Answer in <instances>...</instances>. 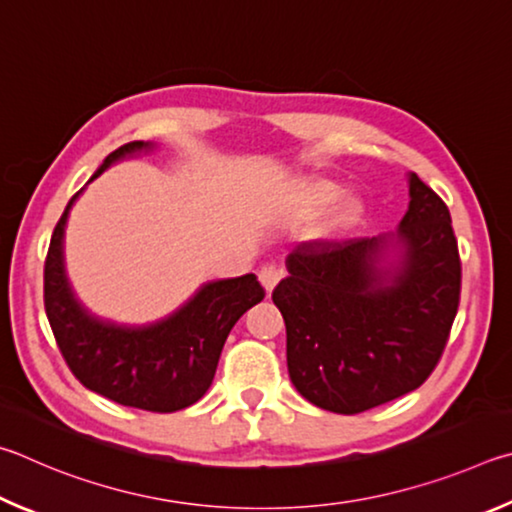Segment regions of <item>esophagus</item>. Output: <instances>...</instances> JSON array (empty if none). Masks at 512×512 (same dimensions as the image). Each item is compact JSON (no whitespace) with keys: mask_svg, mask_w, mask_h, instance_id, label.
Returning a JSON list of instances; mask_svg holds the SVG:
<instances>
[{"mask_svg":"<svg viewBox=\"0 0 512 512\" xmlns=\"http://www.w3.org/2000/svg\"><path fill=\"white\" fill-rule=\"evenodd\" d=\"M283 276H285L283 267L274 265V263H270V265H263V267H261V272H258V279H261L265 292H272V290L276 288V283H279V281L283 279Z\"/></svg>","mask_w":512,"mask_h":512,"instance_id":"esophagus-1","label":"esophagus"}]
</instances>
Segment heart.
Masks as SVG:
<instances>
[{"instance_id":"obj_1","label":"heart","mask_w":512,"mask_h":512,"mask_svg":"<svg viewBox=\"0 0 512 512\" xmlns=\"http://www.w3.org/2000/svg\"><path fill=\"white\" fill-rule=\"evenodd\" d=\"M342 192V186L333 182V179H306V182H301L294 188V209L301 215H317L324 213L335 203L336 206L330 211L328 218L330 231H351L364 220L366 200L360 193H345L342 196Z\"/></svg>"}]
</instances>
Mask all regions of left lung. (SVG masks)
I'll return each mask as SVG.
<instances>
[{"label": "left lung", "instance_id": "left-lung-1", "mask_svg": "<svg viewBox=\"0 0 512 512\" xmlns=\"http://www.w3.org/2000/svg\"><path fill=\"white\" fill-rule=\"evenodd\" d=\"M400 227L373 238L294 247L272 301L288 333L290 380L335 414H360L418 389L445 351L461 258L445 202L416 173Z\"/></svg>", "mask_w": 512, "mask_h": 512}]
</instances>
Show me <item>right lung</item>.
I'll list each match as a JSON object with an SVG mask.
<instances>
[{
    "instance_id": "add662e5",
    "label": "right lung",
    "mask_w": 512,
    "mask_h": 512,
    "mask_svg": "<svg viewBox=\"0 0 512 512\" xmlns=\"http://www.w3.org/2000/svg\"><path fill=\"white\" fill-rule=\"evenodd\" d=\"M155 148L130 141L105 157L92 179L116 161ZM89 179V182H92ZM71 197L53 229L44 261V310L62 357L83 387L125 407L170 414L195 405L211 387L231 328L261 303L265 290L254 274L204 283L184 306L143 326L96 317L78 301L65 270V227Z\"/></svg>"
}]
</instances>
